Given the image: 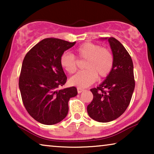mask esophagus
Listing matches in <instances>:
<instances>
[{"instance_id": "obj_1", "label": "esophagus", "mask_w": 154, "mask_h": 154, "mask_svg": "<svg viewBox=\"0 0 154 154\" xmlns=\"http://www.w3.org/2000/svg\"><path fill=\"white\" fill-rule=\"evenodd\" d=\"M77 91H78V93H81L82 92L84 91V90L82 89L81 88H77Z\"/></svg>"}]
</instances>
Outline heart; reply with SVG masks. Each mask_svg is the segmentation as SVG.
Here are the masks:
<instances>
[{
  "instance_id": "obj_1",
  "label": "heart",
  "mask_w": 154,
  "mask_h": 154,
  "mask_svg": "<svg viewBox=\"0 0 154 154\" xmlns=\"http://www.w3.org/2000/svg\"><path fill=\"white\" fill-rule=\"evenodd\" d=\"M81 60H86L85 70L81 71L69 79V83L79 88H86L96 81L97 76L104 79L109 75L113 66V56L110 50L93 43H84L75 50ZM60 65L69 74L76 71L77 60L73 54L64 52L60 57Z\"/></svg>"
}]
</instances>
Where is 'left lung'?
<instances>
[{
    "label": "left lung",
    "mask_w": 154,
    "mask_h": 154,
    "mask_svg": "<svg viewBox=\"0 0 154 154\" xmlns=\"http://www.w3.org/2000/svg\"><path fill=\"white\" fill-rule=\"evenodd\" d=\"M110 44L113 66L106 79L96 88L90 90L93 100L87 111L94 121L107 123L123 114L130 104L135 82L133 63L124 46L115 38H105Z\"/></svg>",
    "instance_id": "8db88e82"
}]
</instances>
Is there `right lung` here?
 Returning <instances> with one entry per match:
<instances>
[{
	"label": "right lung",
	"instance_id": "add662e5",
	"mask_svg": "<svg viewBox=\"0 0 154 154\" xmlns=\"http://www.w3.org/2000/svg\"><path fill=\"white\" fill-rule=\"evenodd\" d=\"M75 43L45 38L33 46L23 60L19 79L23 104L29 115L44 125L62 121L68 113L69 100L78 94L75 87L57 90L67 79L60 57Z\"/></svg>",
	"mask_w": 154,
	"mask_h": 154
}]
</instances>
